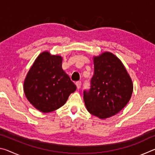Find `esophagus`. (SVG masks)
Instances as JSON below:
<instances>
[{
	"label": "esophagus",
	"instance_id": "1",
	"mask_svg": "<svg viewBox=\"0 0 155 155\" xmlns=\"http://www.w3.org/2000/svg\"><path fill=\"white\" fill-rule=\"evenodd\" d=\"M76 85H77V87L78 90H79L81 88V81H77V82H76Z\"/></svg>",
	"mask_w": 155,
	"mask_h": 155
}]
</instances>
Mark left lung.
Segmentation results:
<instances>
[{"mask_svg": "<svg viewBox=\"0 0 155 155\" xmlns=\"http://www.w3.org/2000/svg\"><path fill=\"white\" fill-rule=\"evenodd\" d=\"M94 75L91 88L83 99L87 111L100 119L117 114L127 105L132 96L133 84L118 57L110 52L93 57Z\"/></svg>", "mask_w": 155, "mask_h": 155, "instance_id": "obj_1", "label": "left lung"}]
</instances>
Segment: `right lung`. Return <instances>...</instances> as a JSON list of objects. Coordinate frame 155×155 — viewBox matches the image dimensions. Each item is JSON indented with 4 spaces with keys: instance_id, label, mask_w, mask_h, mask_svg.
I'll list each match as a JSON object with an SVG mask.
<instances>
[{
    "instance_id": "right-lung-1",
    "label": "right lung",
    "mask_w": 155,
    "mask_h": 155,
    "mask_svg": "<svg viewBox=\"0 0 155 155\" xmlns=\"http://www.w3.org/2000/svg\"><path fill=\"white\" fill-rule=\"evenodd\" d=\"M63 58L44 51L39 54L24 81V91L29 103L42 113L58 109L77 90L62 68Z\"/></svg>"
}]
</instances>
